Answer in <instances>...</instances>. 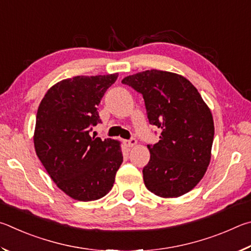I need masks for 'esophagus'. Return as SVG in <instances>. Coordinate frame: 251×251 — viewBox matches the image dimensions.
Masks as SVG:
<instances>
[{
	"instance_id": "34e87169",
	"label": "esophagus",
	"mask_w": 251,
	"mask_h": 251,
	"mask_svg": "<svg viewBox=\"0 0 251 251\" xmlns=\"http://www.w3.org/2000/svg\"><path fill=\"white\" fill-rule=\"evenodd\" d=\"M137 143H138V141H137V140H135V139L126 140V141H125L126 147H128V148H132V147H134V146H137Z\"/></svg>"
}]
</instances>
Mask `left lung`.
<instances>
[{
    "instance_id": "obj_1",
    "label": "left lung",
    "mask_w": 251,
    "mask_h": 251,
    "mask_svg": "<svg viewBox=\"0 0 251 251\" xmlns=\"http://www.w3.org/2000/svg\"><path fill=\"white\" fill-rule=\"evenodd\" d=\"M122 83L143 96L149 122L161 129L159 142L148 146L147 188L163 199L186 194L203 178L212 156L214 120L208 105L188 79L174 73L146 70Z\"/></svg>"
}]
</instances>
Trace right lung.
Here are the masks:
<instances>
[{
	"instance_id": "1",
	"label": "right lung",
	"mask_w": 251,
	"mask_h": 251,
	"mask_svg": "<svg viewBox=\"0 0 251 251\" xmlns=\"http://www.w3.org/2000/svg\"><path fill=\"white\" fill-rule=\"evenodd\" d=\"M117 78L118 74L64 79L39 103L35 151L56 185L76 201L107 195L123 161L120 142L89 134L101 121L97 107Z\"/></svg>"
}]
</instances>
